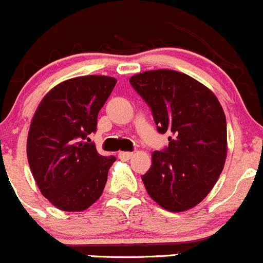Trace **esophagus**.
<instances>
[{"mask_svg":"<svg viewBox=\"0 0 263 263\" xmlns=\"http://www.w3.org/2000/svg\"><path fill=\"white\" fill-rule=\"evenodd\" d=\"M132 156H134V153H132V152H120L119 153V158H120V160H123V161L129 160Z\"/></svg>","mask_w":263,"mask_h":263,"instance_id":"obj_1","label":"esophagus"}]
</instances>
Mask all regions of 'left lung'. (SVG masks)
I'll use <instances>...</instances> for the list:
<instances>
[{
  "mask_svg": "<svg viewBox=\"0 0 263 263\" xmlns=\"http://www.w3.org/2000/svg\"><path fill=\"white\" fill-rule=\"evenodd\" d=\"M152 110L169 145L152 153V166L141 176L149 196L162 208L182 212L212 190L227 158V120L210 89L184 73L148 70L129 79Z\"/></svg>",
  "mask_w": 263,
  "mask_h": 263,
  "instance_id": "8db88e82",
  "label": "left lung"
}]
</instances>
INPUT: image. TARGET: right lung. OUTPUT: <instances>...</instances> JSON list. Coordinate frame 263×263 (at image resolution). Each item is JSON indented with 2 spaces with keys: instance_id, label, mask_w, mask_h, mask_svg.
Returning a JSON list of instances; mask_svg holds the SVG:
<instances>
[{
  "instance_id": "1",
  "label": "right lung",
  "mask_w": 263,
  "mask_h": 263,
  "mask_svg": "<svg viewBox=\"0 0 263 263\" xmlns=\"http://www.w3.org/2000/svg\"><path fill=\"white\" fill-rule=\"evenodd\" d=\"M117 80H67L42 99L27 136V158L40 193L61 211L80 212L102 195L117 158L99 155L89 135Z\"/></svg>"
}]
</instances>
